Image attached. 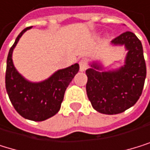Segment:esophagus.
<instances>
[{"label": "esophagus", "instance_id": "34e87169", "mask_svg": "<svg viewBox=\"0 0 150 150\" xmlns=\"http://www.w3.org/2000/svg\"><path fill=\"white\" fill-rule=\"evenodd\" d=\"M86 69V63L83 62V61L79 62V70H80V72H84Z\"/></svg>", "mask_w": 150, "mask_h": 150}]
</instances>
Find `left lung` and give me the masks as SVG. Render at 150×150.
Segmentation results:
<instances>
[{
    "instance_id": "obj_1",
    "label": "left lung",
    "mask_w": 150,
    "mask_h": 150,
    "mask_svg": "<svg viewBox=\"0 0 150 150\" xmlns=\"http://www.w3.org/2000/svg\"><path fill=\"white\" fill-rule=\"evenodd\" d=\"M112 46H124V65L105 70L99 61L89 63L86 94L93 108L105 115H116L130 108L142 94L147 74L143 47L139 39L126 32L111 42Z\"/></svg>"
}]
</instances>
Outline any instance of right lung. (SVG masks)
Returning <instances> with one entry per match:
<instances>
[{
    "instance_id": "1",
    "label": "right lung",
    "mask_w": 150,
    "mask_h": 150,
    "mask_svg": "<svg viewBox=\"0 0 150 150\" xmlns=\"http://www.w3.org/2000/svg\"><path fill=\"white\" fill-rule=\"evenodd\" d=\"M32 28L27 27L19 33L11 47L5 74V86L9 98L15 110L23 117L33 121H44L60 110L64 92L79 71V64L55 71L47 79L40 82L27 80L20 74L13 62V53L22 35Z\"/></svg>"
}]
</instances>
